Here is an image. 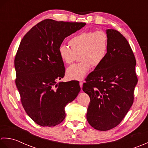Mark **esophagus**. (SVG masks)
Wrapping results in <instances>:
<instances>
[{
  "label": "esophagus",
  "mask_w": 148,
  "mask_h": 148,
  "mask_svg": "<svg viewBox=\"0 0 148 148\" xmlns=\"http://www.w3.org/2000/svg\"><path fill=\"white\" fill-rule=\"evenodd\" d=\"M79 84H80V86L81 87V89H82V86H83V82H82V81H80Z\"/></svg>",
  "instance_id": "34e87169"
}]
</instances>
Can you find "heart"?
I'll use <instances>...</instances> for the list:
<instances>
[{
  "instance_id": "b5f03b06",
  "label": "heart",
  "mask_w": 148,
  "mask_h": 148,
  "mask_svg": "<svg viewBox=\"0 0 148 148\" xmlns=\"http://www.w3.org/2000/svg\"><path fill=\"white\" fill-rule=\"evenodd\" d=\"M70 49L61 45L58 54L61 61L71 64L79 55L81 61L69 67L67 76L71 79L82 80L89 71L91 66L98 67L106 59L108 50V37L103 31H84L73 36L68 41Z\"/></svg>"
}]
</instances>
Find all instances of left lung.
<instances>
[{"label": "left lung", "instance_id": "1", "mask_svg": "<svg viewBox=\"0 0 148 148\" xmlns=\"http://www.w3.org/2000/svg\"><path fill=\"white\" fill-rule=\"evenodd\" d=\"M108 50L106 59L96 67L83 84L90 97L87 120L96 130L106 131L124 119L134 103L136 60L126 39L114 29H107Z\"/></svg>", "mask_w": 148, "mask_h": 148}]
</instances>
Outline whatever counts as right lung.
<instances>
[{"mask_svg": "<svg viewBox=\"0 0 148 148\" xmlns=\"http://www.w3.org/2000/svg\"><path fill=\"white\" fill-rule=\"evenodd\" d=\"M86 23L46 19L24 36L14 59L15 82L27 115L42 126H55L64 119V107L80 91L77 81L59 82L65 68L58 54L63 40Z\"/></svg>", "mask_w": 148, "mask_h": 148, "instance_id": "add662e5", "label": "right lung"}]
</instances>
